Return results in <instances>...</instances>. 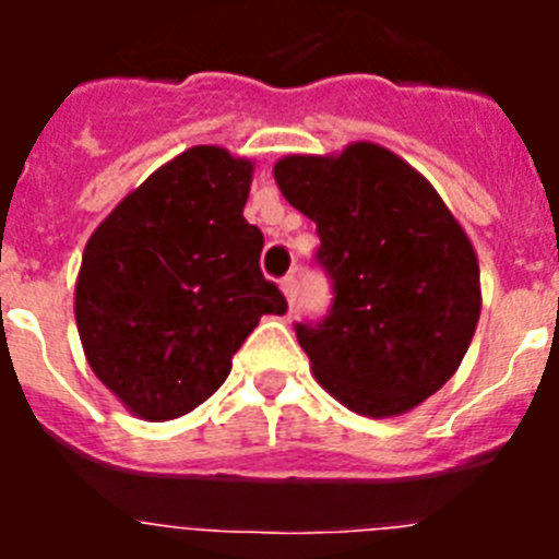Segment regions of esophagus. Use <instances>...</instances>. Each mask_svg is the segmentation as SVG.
I'll use <instances>...</instances> for the list:
<instances>
[{
    "label": "esophagus",
    "mask_w": 559,
    "mask_h": 559,
    "mask_svg": "<svg viewBox=\"0 0 559 559\" xmlns=\"http://www.w3.org/2000/svg\"><path fill=\"white\" fill-rule=\"evenodd\" d=\"M280 290H283V296L288 299V305H294V299H296V280H294V276H285L283 283H280Z\"/></svg>",
    "instance_id": "1"
}]
</instances>
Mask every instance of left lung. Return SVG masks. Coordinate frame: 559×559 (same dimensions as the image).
Segmentation results:
<instances>
[{
    "label": "left lung",
    "instance_id": "obj_1",
    "mask_svg": "<svg viewBox=\"0 0 559 559\" xmlns=\"http://www.w3.org/2000/svg\"><path fill=\"white\" fill-rule=\"evenodd\" d=\"M333 276L322 324H296L313 378L349 412L400 417L445 386L481 313L478 257L431 181L374 142L274 165Z\"/></svg>",
    "mask_w": 559,
    "mask_h": 559
}]
</instances>
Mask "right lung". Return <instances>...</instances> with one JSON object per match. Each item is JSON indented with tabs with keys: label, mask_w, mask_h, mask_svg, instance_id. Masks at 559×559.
<instances>
[{
	"label": "right lung",
	"mask_w": 559,
	"mask_h": 559,
	"mask_svg": "<svg viewBox=\"0 0 559 559\" xmlns=\"http://www.w3.org/2000/svg\"><path fill=\"white\" fill-rule=\"evenodd\" d=\"M254 162L195 145L153 170L100 221L75 280L88 367L133 417L176 419L229 378L231 358L285 296L260 271L243 218Z\"/></svg>",
	"instance_id": "obj_1"
}]
</instances>
